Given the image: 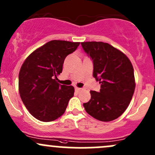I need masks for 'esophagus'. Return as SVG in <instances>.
Returning a JSON list of instances; mask_svg holds the SVG:
<instances>
[{"label":"esophagus","mask_w":155,"mask_h":155,"mask_svg":"<svg viewBox=\"0 0 155 155\" xmlns=\"http://www.w3.org/2000/svg\"><path fill=\"white\" fill-rule=\"evenodd\" d=\"M75 90L77 91H81V90H82V89H81V88L75 87Z\"/></svg>","instance_id":"esophagus-1"}]
</instances>
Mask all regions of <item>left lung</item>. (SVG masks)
<instances>
[{
  "mask_svg": "<svg viewBox=\"0 0 155 155\" xmlns=\"http://www.w3.org/2000/svg\"><path fill=\"white\" fill-rule=\"evenodd\" d=\"M81 45L93 61V76L101 84L99 92L90 91L85 110L98 120H114L126 111L134 94L132 64L123 51L107 43L89 41Z\"/></svg>",
  "mask_w": 155,
  "mask_h": 155,
  "instance_id": "left-lung-1",
  "label": "left lung"
}]
</instances>
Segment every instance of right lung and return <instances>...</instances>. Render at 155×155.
<instances>
[{"label":"right lung","mask_w":155,"mask_h":155,"mask_svg":"<svg viewBox=\"0 0 155 155\" xmlns=\"http://www.w3.org/2000/svg\"><path fill=\"white\" fill-rule=\"evenodd\" d=\"M80 42L53 40L31 53L21 66L18 89L29 113L43 122L61 117L74 96L72 86L56 81L68 54L76 50Z\"/></svg>","instance_id":"add662e5"}]
</instances>
